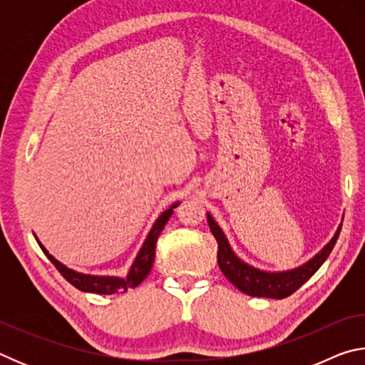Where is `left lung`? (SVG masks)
I'll list each match as a JSON object with an SVG mask.
<instances>
[{"label":"left lung","instance_id":"8db88e82","mask_svg":"<svg viewBox=\"0 0 365 365\" xmlns=\"http://www.w3.org/2000/svg\"><path fill=\"white\" fill-rule=\"evenodd\" d=\"M207 224L214 235L215 242H217L219 251H217V262L228 280L232 282L233 287H237L240 292H243L250 296H257V298H274V299H283L293 294L296 289L311 279L316 274L320 265L325 262V259L330 256V252L335 246L341 225L338 227L335 237L330 240V243L314 256L311 261L306 262L301 267L294 270L279 272V274H272V272H264L251 267V265L245 264L242 259H238L237 255L232 251L230 245L227 242V237L220 227L215 224L211 214H207Z\"/></svg>","mask_w":365,"mask_h":365}]
</instances>
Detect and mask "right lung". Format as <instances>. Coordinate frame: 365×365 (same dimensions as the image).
I'll return each mask as SVG.
<instances>
[{"mask_svg":"<svg viewBox=\"0 0 365 365\" xmlns=\"http://www.w3.org/2000/svg\"><path fill=\"white\" fill-rule=\"evenodd\" d=\"M177 205L178 202H175L174 206H170L168 211H164L159 215L158 220L154 222L151 232L148 233L145 243H143V246H141V250L137 255V257H135V262L132 264L130 272H128L125 279H119V277H96V275L78 274V272L67 269L64 264L56 261V259H54L45 248H43V245L38 242V240H36V242H38L40 248L48 256L49 261L54 264V267L61 272V275H63L64 279L71 283V285L78 288L80 292L98 293V294H113L115 292H127L128 288L138 287L140 283L146 279L148 274H150L153 262H154V255H156V242H158L160 232H163V228L165 227L168 220L170 219L172 212H174V207H177Z\"/></svg>","mask_w":365,"mask_h":365,"instance_id":"obj_1","label":"right lung"}]
</instances>
